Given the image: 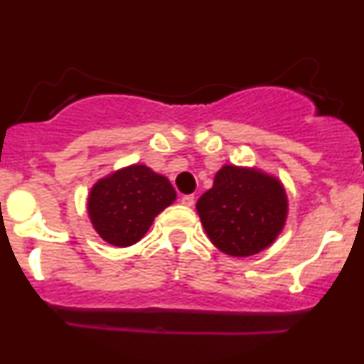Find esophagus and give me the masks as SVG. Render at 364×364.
I'll use <instances>...</instances> for the list:
<instances>
[{"label": "esophagus", "instance_id": "34e87169", "mask_svg": "<svg viewBox=\"0 0 364 364\" xmlns=\"http://www.w3.org/2000/svg\"><path fill=\"white\" fill-rule=\"evenodd\" d=\"M181 203L185 207H191L195 203V196L193 195H183L181 196Z\"/></svg>", "mask_w": 364, "mask_h": 364}]
</instances>
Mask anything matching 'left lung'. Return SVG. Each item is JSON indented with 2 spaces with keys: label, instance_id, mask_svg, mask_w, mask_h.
<instances>
[{
  "label": "left lung",
  "instance_id": "obj_1",
  "mask_svg": "<svg viewBox=\"0 0 364 364\" xmlns=\"http://www.w3.org/2000/svg\"><path fill=\"white\" fill-rule=\"evenodd\" d=\"M282 183L258 168L225 164L198 198L196 212L207 236L229 257H252L269 248L286 225Z\"/></svg>",
  "mask_w": 364,
  "mask_h": 364
}]
</instances>
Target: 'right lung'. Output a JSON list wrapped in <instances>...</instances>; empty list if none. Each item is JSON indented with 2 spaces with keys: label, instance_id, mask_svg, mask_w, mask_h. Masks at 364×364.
Instances as JSON below:
<instances>
[{
  "label": "right lung",
  "instance_id": "obj_1",
  "mask_svg": "<svg viewBox=\"0 0 364 364\" xmlns=\"http://www.w3.org/2000/svg\"><path fill=\"white\" fill-rule=\"evenodd\" d=\"M176 200L169 179L145 164H132L92 186L87 212L95 232L118 248L139 243L154 219Z\"/></svg>",
  "mask_w": 364,
  "mask_h": 364
}]
</instances>
